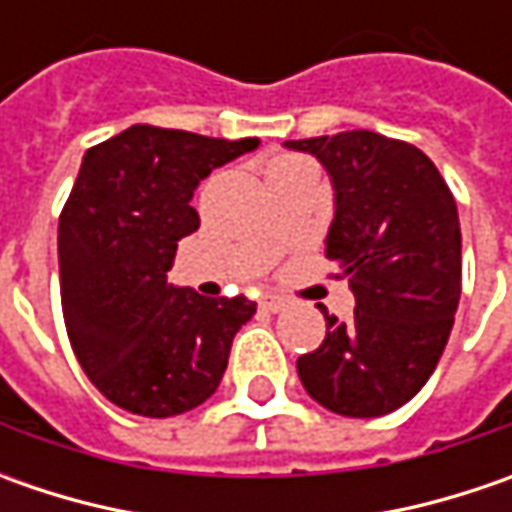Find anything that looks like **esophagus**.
Returning <instances> with one entry per match:
<instances>
[{
	"label": "esophagus",
	"mask_w": 512,
	"mask_h": 512,
	"mask_svg": "<svg viewBox=\"0 0 512 512\" xmlns=\"http://www.w3.org/2000/svg\"><path fill=\"white\" fill-rule=\"evenodd\" d=\"M259 305H262V310H267V313H282L287 307V302L282 299V296H273V293H267V296H262L259 299Z\"/></svg>",
	"instance_id": "34e87169"
}]
</instances>
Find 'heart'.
<instances>
[{
  "label": "heart",
  "instance_id": "b5f03b06",
  "mask_svg": "<svg viewBox=\"0 0 512 512\" xmlns=\"http://www.w3.org/2000/svg\"><path fill=\"white\" fill-rule=\"evenodd\" d=\"M296 162H302V159H276L273 165H296Z\"/></svg>",
  "mask_w": 512,
  "mask_h": 512
}]
</instances>
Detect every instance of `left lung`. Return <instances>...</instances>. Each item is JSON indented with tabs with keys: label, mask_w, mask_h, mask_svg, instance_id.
<instances>
[{
	"label": "left lung",
	"mask_w": 512,
	"mask_h": 512,
	"mask_svg": "<svg viewBox=\"0 0 512 512\" xmlns=\"http://www.w3.org/2000/svg\"><path fill=\"white\" fill-rule=\"evenodd\" d=\"M325 165L336 210L327 259L356 296L350 322L325 307L327 336L296 370L330 413L373 419L407 404L436 364L462 296V230L450 187L416 145L373 130L285 142Z\"/></svg>",
	"instance_id": "8db88e82"
}]
</instances>
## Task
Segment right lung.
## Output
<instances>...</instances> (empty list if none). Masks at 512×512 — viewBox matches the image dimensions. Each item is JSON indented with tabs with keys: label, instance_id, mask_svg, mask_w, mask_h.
Returning <instances> with one entry per match:
<instances>
[{
	"label": "right lung",
	"instance_id": "1",
	"mask_svg": "<svg viewBox=\"0 0 512 512\" xmlns=\"http://www.w3.org/2000/svg\"><path fill=\"white\" fill-rule=\"evenodd\" d=\"M259 139L133 125L85 153L59 216V290L73 353L116 407L168 419L210 399L256 305L168 285L199 227L193 190Z\"/></svg>",
	"mask_w": 512,
	"mask_h": 512
}]
</instances>
